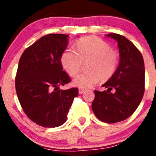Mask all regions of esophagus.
Masks as SVG:
<instances>
[{"label": "esophagus", "instance_id": "34e87169", "mask_svg": "<svg viewBox=\"0 0 156 156\" xmlns=\"http://www.w3.org/2000/svg\"><path fill=\"white\" fill-rule=\"evenodd\" d=\"M84 91H85L84 89H83V88H79V94H83Z\"/></svg>", "mask_w": 156, "mask_h": 156}]
</instances>
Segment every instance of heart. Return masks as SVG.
Instances as JSON below:
<instances>
[{"instance_id": "obj_1", "label": "heart", "mask_w": 156, "mask_h": 156, "mask_svg": "<svg viewBox=\"0 0 156 156\" xmlns=\"http://www.w3.org/2000/svg\"><path fill=\"white\" fill-rule=\"evenodd\" d=\"M76 48V51L66 48L61 55L62 65L69 75L74 76L81 70L83 62H90L87 65L89 72L74 78V86L83 89L90 88L101 79L107 80L115 74L119 65V54L106 41L89 36L78 40Z\"/></svg>"}]
</instances>
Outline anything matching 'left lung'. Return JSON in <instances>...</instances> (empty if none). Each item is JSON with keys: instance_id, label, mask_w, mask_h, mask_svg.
<instances>
[{"instance_id": "1", "label": "left lung", "mask_w": 156, "mask_h": 156, "mask_svg": "<svg viewBox=\"0 0 156 156\" xmlns=\"http://www.w3.org/2000/svg\"><path fill=\"white\" fill-rule=\"evenodd\" d=\"M118 42L119 64L115 74L103 84L107 90H94L92 110L98 119L114 123L127 119L137 109L144 93V62L142 55L124 36L108 34ZM114 90L115 92L111 93Z\"/></svg>"}]
</instances>
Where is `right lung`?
Segmentation results:
<instances>
[{"instance_id":"add662e5","label":"right lung","mask_w":156,"mask_h":156,"mask_svg":"<svg viewBox=\"0 0 156 156\" xmlns=\"http://www.w3.org/2000/svg\"><path fill=\"white\" fill-rule=\"evenodd\" d=\"M68 35L44 36L27 48L19 59L16 89L19 103L29 119L43 127H57L66 121L78 88L61 90L71 81L63 71L61 55Z\"/></svg>"}]
</instances>
